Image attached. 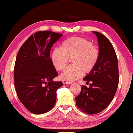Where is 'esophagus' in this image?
<instances>
[{
    "mask_svg": "<svg viewBox=\"0 0 133 133\" xmlns=\"http://www.w3.org/2000/svg\"><path fill=\"white\" fill-rule=\"evenodd\" d=\"M63 83L64 84H71L72 82H70V81H63Z\"/></svg>",
    "mask_w": 133,
    "mask_h": 133,
    "instance_id": "obj_1",
    "label": "esophagus"
}]
</instances>
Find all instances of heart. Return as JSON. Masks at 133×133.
<instances>
[{
  "label": "heart",
  "instance_id": "b5f03b06",
  "mask_svg": "<svg viewBox=\"0 0 133 133\" xmlns=\"http://www.w3.org/2000/svg\"><path fill=\"white\" fill-rule=\"evenodd\" d=\"M99 52L93 42L86 38L73 37L64 41L61 48H56L52 54V61L55 68L63 70L72 59L73 65L61 74L63 79L76 80L83 74H89L94 70L98 63Z\"/></svg>",
  "mask_w": 133,
  "mask_h": 133
}]
</instances>
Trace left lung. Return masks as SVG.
Masks as SVG:
<instances>
[{
	"label": "left lung",
	"mask_w": 133,
	"mask_h": 133,
	"mask_svg": "<svg viewBox=\"0 0 133 133\" xmlns=\"http://www.w3.org/2000/svg\"><path fill=\"white\" fill-rule=\"evenodd\" d=\"M98 38L99 55L98 63L91 73L83 80L90 87L82 86L79 95L76 97L77 107L89 115L96 114L111 103L117 91L119 73L117 57L111 42L104 35L93 31Z\"/></svg>",
	"instance_id": "obj_1"
}]
</instances>
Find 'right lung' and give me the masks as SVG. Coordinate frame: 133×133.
<instances>
[{
  "label": "right lung",
  "mask_w": 133,
  "mask_h": 133,
  "mask_svg": "<svg viewBox=\"0 0 133 133\" xmlns=\"http://www.w3.org/2000/svg\"><path fill=\"white\" fill-rule=\"evenodd\" d=\"M62 34L39 31L28 38L18 51L14 68V81L19 100L29 111L43 114L55 105L61 82L50 58V50Z\"/></svg>",
  "instance_id": "add662e5"
}]
</instances>
